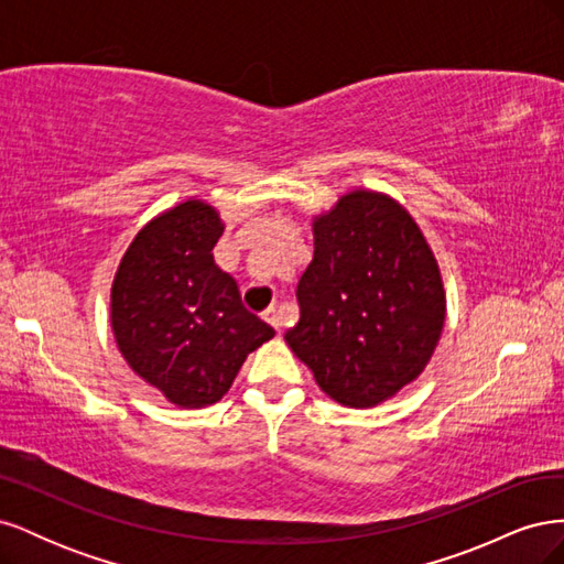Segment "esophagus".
Instances as JSON below:
<instances>
[{
  "instance_id": "esophagus-1",
  "label": "esophagus",
  "mask_w": 564,
  "mask_h": 564,
  "mask_svg": "<svg viewBox=\"0 0 564 564\" xmlns=\"http://www.w3.org/2000/svg\"><path fill=\"white\" fill-rule=\"evenodd\" d=\"M265 319L272 324V329H275L278 334L284 329V317H282V311H268Z\"/></svg>"
}]
</instances>
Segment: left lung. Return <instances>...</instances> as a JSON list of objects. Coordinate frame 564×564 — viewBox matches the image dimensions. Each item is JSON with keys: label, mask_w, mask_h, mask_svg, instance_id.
Instances as JSON below:
<instances>
[{"label": "left lung", "mask_w": 564, "mask_h": 564, "mask_svg": "<svg viewBox=\"0 0 564 564\" xmlns=\"http://www.w3.org/2000/svg\"><path fill=\"white\" fill-rule=\"evenodd\" d=\"M315 253L284 334L332 400L377 406L416 381L445 327L447 296L421 228L398 199L357 187L313 216Z\"/></svg>", "instance_id": "1"}]
</instances>
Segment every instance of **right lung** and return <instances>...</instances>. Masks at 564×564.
<instances>
[{"label":"right lung","mask_w":564,"mask_h":564,"mask_svg":"<svg viewBox=\"0 0 564 564\" xmlns=\"http://www.w3.org/2000/svg\"><path fill=\"white\" fill-rule=\"evenodd\" d=\"M220 214L185 199L145 224L110 289V324L127 365L181 409L230 390L247 355L275 336L249 313L237 282L214 263Z\"/></svg>","instance_id":"obj_1"}]
</instances>
